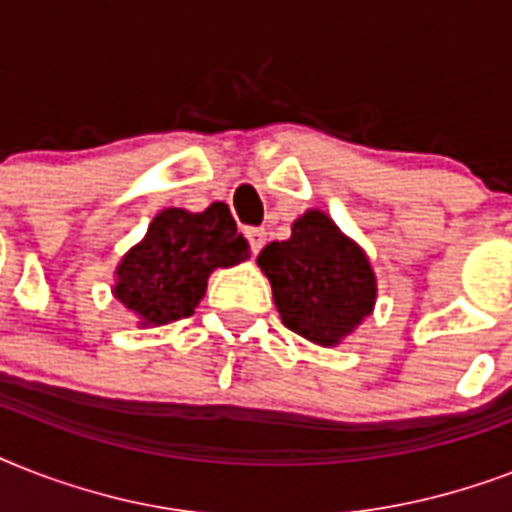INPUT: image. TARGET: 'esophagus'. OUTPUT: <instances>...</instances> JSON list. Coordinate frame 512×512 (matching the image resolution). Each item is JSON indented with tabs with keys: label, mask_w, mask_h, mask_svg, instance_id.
Returning a JSON list of instances; mask_svg holds the SVG:
<instances>
[{
	"label": "esophagus",
	"mask_w": 512,
	"mask_h": 512,
	"mask_svg": "<svg viewBox=\"0 0 512 512\" xmlns=\"http://www.w3.org/2000/svg\"><path fill=\"white\" fill-rule=\"evenodd\" d=\"M247 239H249V247H252V252H260L265 244V231L263 228H247Z\"/></svg>",
	"instance_id": "obj_1"
}]
</instances>
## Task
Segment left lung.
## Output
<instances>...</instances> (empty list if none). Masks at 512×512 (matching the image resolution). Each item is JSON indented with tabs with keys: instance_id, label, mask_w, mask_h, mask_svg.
Returning a JSON list of instances; mask_svg holds the SVG:
<instances>
[{
	"instance_id": "8db88e82",
	"label": "left lung",
	"mask_w": 512,
	"mask_h": 512,
	"mask_svg": "<svg viewBox=\"0 0 512 512\" xmlns=\"http://www.w3.org/2000/svg\"><path fill=\"white\" fill-rule=\"evenodd\" d=\"M257 265L271 279L284 324L305 340L337 345L372 313V265L319 209L305 212L287 241H271Z\"/></svg>"
}]
</instances>
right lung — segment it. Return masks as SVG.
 I'll return each mask as SVG.
<instances>
[{
  "label": "right lung",
  "mask_w": 512,
  "mask_h": 512,
  "mask_svg": "<svg viewBox=\"0 0 512 512\" xmlns=\"http://www.w3.org/2000/svg\"><path fill=\"white\" fill-rule=\"evenodd\" d=\"M247 257V239L223 201L204 212L164 209L148 225L146 239L124 255L114 295L138 313L143 327L188 319L207 292L209 273Z\"/></svg>",
  "instance_id": "obj_1"
}]
</instances>
